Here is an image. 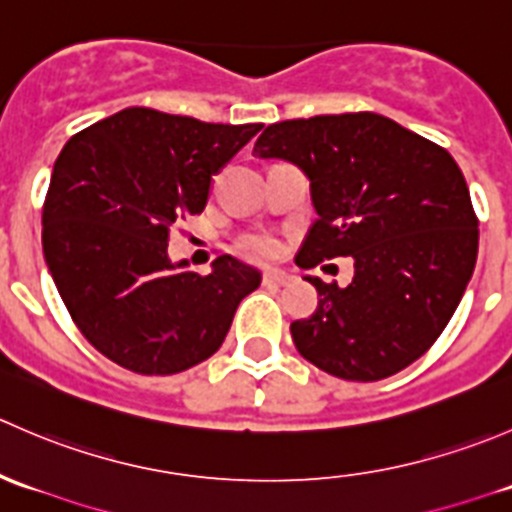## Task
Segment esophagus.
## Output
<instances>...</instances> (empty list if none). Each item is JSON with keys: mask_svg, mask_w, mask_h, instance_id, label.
I'll return each mask as SVG.
<instances>
[{"mask_svg": "<svg viewBox=\"0 0 512 512\" xmlns=\"http://www.w3.org/2000/svg\"><path fill=\"white\" fill-rule=\"evenodd\" d=\"M292 280H294L292 272L282 270V267H270V270H265V275H262V282L270 287H285Z\"/></svg>", "mask_w": 512, "mask_h": 512, "instance_id": "1", "label": "esophagus"}]
</instances>
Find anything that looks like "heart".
Wrapping results in <instances>:
<instances>
[{"label":"heart","instance_id":"1","mask_svg":"<svg viewBox=\"0 0 512 512\" xmlns=\"http://www.w3.org/2000/svg\"><path fill=\"white\" fill-rule=\"evenodd\" d=\"M242 250H245L250 257L265 260V257H272L277 252V240L270 235H252L242 242Z\"/></svg>","mask_w":512,"mask_h":512}]
</instances>
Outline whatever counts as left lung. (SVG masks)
I'll return each mask as SVG.
<instances>
[{
  "label": "left lung",
  "mask_w": 512,
  "mask_h": 512,
  "mask_svg": "<svg viewBox=\"0 0 512 512\" xmlns=\"http://www.w3.org/2000/svg\"><path fill=\"white\" fill-rule=\"evenodd\" d=\"M252 156L287 160L309 178L317 220L297 265L354 260L347 287L307 277L319 304L289 327L297 352L347 381L414 364L446 329L478 257V218L451 153L359 111L272 123Z\"/></svg>",
  "instance_id": "1"
}]
</instances>
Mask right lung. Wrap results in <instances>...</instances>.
Returning a JSON list of instances; mask_svg holds the SVG:
<instances>
[{"label": "right lung", "instance_id": "add662e5", "mask_svg": "<svg viewBox=\"0 0 512 512\" xmlns=\"http://www.w3.org/2000/svg\"><path fill=\"white\" fill-rule=\"evenodd\" d=\"M260 128L133 106L76 133L56 158L44 260L81 334L123 369L168 376L200 364L260 287V272L230 255L210 275L168 257L170 230L203 213L213 175Z\"/></svg>", "mask_w": 512, "mask_h": 512}]
</instances>
